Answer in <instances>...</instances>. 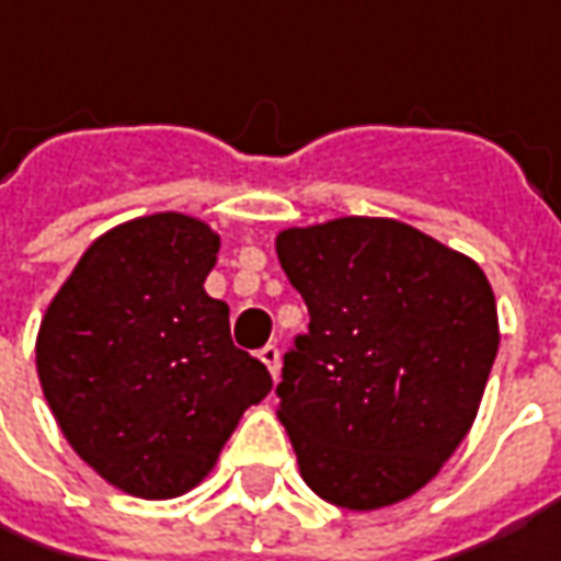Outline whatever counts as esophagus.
<instances>
[{"instance_id": "esophagus-1", "label": "esophagus", "mask_w": 561, "mask_h": 561, "mask_svg": "<svg viewBox=\"0 0 561 561\" xmlns=\"http://www.w3.org/2000/svg\"><path fill=\"white\" fill-rule=\"evenodd\" d=\"M260 360L266 364V370L273 374V379H279V348L276 345H266V348H260Z\"/></svg>"}]
</instances>
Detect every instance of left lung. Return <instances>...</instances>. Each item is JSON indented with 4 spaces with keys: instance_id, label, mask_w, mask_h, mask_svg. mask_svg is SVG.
Masks as SVG:
<instances>
[{
    "instance_id": "left-lung-1",
    "label": "left lung",
    "mask_w": 561,
    "mask_h": 561,
    "mask_svg": "<svg viewBox=\"0 0 561 561\" xmlns=\"http://www.w3.org/2000/svg\"><path fill=\"white\" fill-rule=\"evenodd\" d=\"M276 254L310 310L276 386L305 483L352 512L414 496L474 426L500 352L490 279L386 216L282 229Z\"/></svg>"
}]
</instances>
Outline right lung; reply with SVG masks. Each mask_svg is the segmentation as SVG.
I'll use <instances>...</instances> for the list:
<instances>
[{
  "mask_svg": "<svg viewBox=\"0 0 561 561\" xmlns=\"http://www.w3.org/2000/svg\"><path fill=\"white\" fill-rule=\"evenodd\" d=\"M219 234L187 213L137 216L87 248L37 332V377L68 446L115 490L175 500L216 468L273 389L234 348L204 282Z\"/></svg>",
  "mask_w": 561,
  "mask_h": 561,
  "instance_id": "add662e5",
  "label": "right lung"
}]
</instances>
